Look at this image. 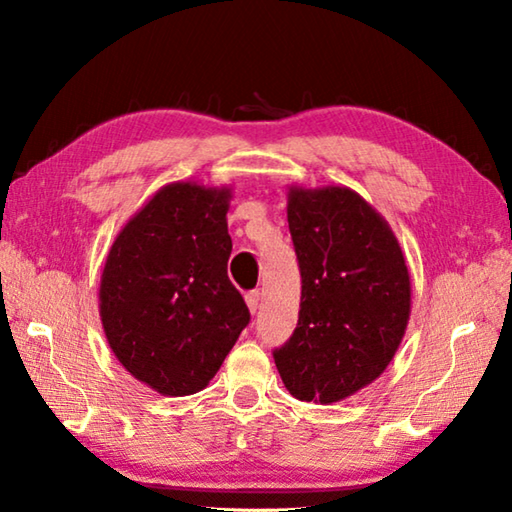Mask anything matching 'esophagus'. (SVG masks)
Segmentation results:
<instances>
[{"instance_id": "esophagus-1", "label": "esophagus", "mask_w": 512, "mask_h": 512, "mask_svg": "<svg viewBox=\"0 0 512 512\" xmlns=\"http://www.w3.org/2000/svg\"><path fill=\"white\" fill-rule=\"evenodd\" d=\"M246 305L250 309V314H255L257 307H259V291H248L246 293Z\"/></svg>"}]
</instances>
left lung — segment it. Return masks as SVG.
Wrapping results in <instances>:
<instances>
[{
    "label": "left lung",
    "instance_id": "1",
    "mask_svg": "<svg viewBox=\"0 0 512 512\" xmlns=\"http://www.w3.org/2000/svg\"><path fill=\"white\" fill-rule=\"evenodd\" d=\"M302 296L298 327L273 352L300 402L348 400L393 361L411 316V275L391 225L350 187H289Z\"/></svg>",
    "mask_w": 512,
    "mask_h": 512
}]
</instances>
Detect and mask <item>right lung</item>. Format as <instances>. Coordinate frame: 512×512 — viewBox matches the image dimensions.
<instances>
[{
  "label": "right lung",
  "mask_w": 512,
  "mask_h": 512,
  "mask_svg": "<svg viewBox=\"0 0 512 512\" xmlns=\"http://www.w3.org/2000/svg\"><path fill=\"white\" fill-rule=\"evenodd\" d=\"M230 187L169 183L112 241L99 316L112 354L167 397L210 384L250 314L228 277Z\"/></svg>",
  "instance_id": "add662e5"
}]
</instances>
